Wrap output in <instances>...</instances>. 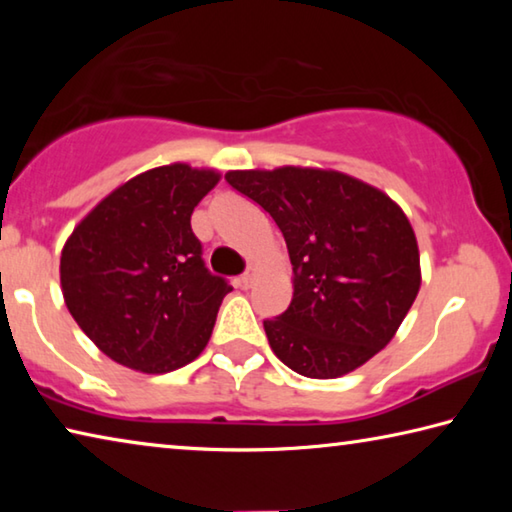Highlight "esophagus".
Instances as JSON below:
<instances>
[{"mask_svg":"<svg viewBox=\"0 0 512 512\" xmlns=\"http://www.w3.org/2000/svg\"><path fill=\"white\" fill-rule=\"evenodd\" d=\"M255 277H257V273L255 271H248V273H244L239 277V287L241 289H250L255 284Z\"/></svg>","mask_w":512,"mask_h":512,"instance_id":"1","label":"esophagus"}]
</instances>
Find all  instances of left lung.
Returning a JSON list of instances; mask_svg holds the SVG:
<instances>
[{
	"instance_id": "obj_1",
	"label": "left lung",
	"mask_w": 512,
	"mask_h": 512,
	"mask_svg": "<svg viewBox=\"0 0 512 512\" xmlns=\"http://www.w3.org/2000/svg\"><path fill=\"white\" fill-rule=\"evenodd\" d=\"M273 216L293 266L289 309L264 320L284 366L336 379L384 350L420 291V250L391 196L334 169L228 171Z\"/></svg>"
}]
</instances>
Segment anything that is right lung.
<instances>
[{
  "mask_svg": "<svg viewBox=\"0 0 512 512\" xmlns=\"http://www.w3.org/2000/svg\"><path fill=\"white\" fill-rule=\"evenodd\" d=\"M221 180L173 162L121 183L83 216L60 253L69 314L121 366L162 375L205 350L232 287L207 271L192 212Z\"/></svg>",
  "mask_w": 512,
  "mask_h": 512,
  "instance_id": "right-lung-1",
  "label": "right lung"
}]
</instances>
